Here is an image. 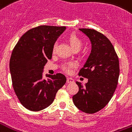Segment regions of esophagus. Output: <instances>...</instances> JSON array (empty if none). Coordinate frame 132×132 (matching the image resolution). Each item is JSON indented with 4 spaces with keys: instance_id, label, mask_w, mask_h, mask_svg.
I'll use <instances>...</instances> for the list:
<instances>
[{
    "instance_id": "obj_1",
    "label": "esophagus",
    "mask_w": 132,
    "mask_h": 132,
    "mask_svg": "<svg viewBox=\"0 0 132 132\" xmlns=\"http://www.w3.org/2000/svg\"><path fill=\"white\" fill-rule=\"evenodd\" d=\"M73 82H74V80L72 78H70V77H68L67 78V83H72Z\"/></svg>"
}]
</instances>
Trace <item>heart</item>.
<instances>
[{
    "mask_svg": "<svg viewBox=\"0 0 132 132\" xmlns=\"http://www.w3.org/2000/svg\"><path fill=\"white\" fill-rule=\"evenodd\" d=\"M68 42L70 44L71 48H73V50L75 49H79L82 47V42L81 39L79 38L77 35H75V34H72L70 35L68 38ZM55 45H54L53 46V50H55ZM77 66V64L75 62H68L67 64H65L63 66V69L64 70H65L66 72L68 73L70 72V70L73 68H75Z\"/></svg>",
    "mask_w": 132,
    "mask_h": 132,
    "instance_id": "heart-1",
    "label": "heart"
}]
</instances>
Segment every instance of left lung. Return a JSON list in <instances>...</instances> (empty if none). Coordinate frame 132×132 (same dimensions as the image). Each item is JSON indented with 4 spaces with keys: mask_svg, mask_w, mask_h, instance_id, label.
Masks as SVG:
<instances>
[{
    "mask_svg": "<svg viewBox=\"0 0 132 132\" xmlns=\"http://www.w3.org/2000/svg\"><path fill=\"white\" fill-rule=\"evenodd\" d=\"M79 30L90 39L91 52L79 72L88 82L84 86L76 82L79 91L73 100L79 110L92 114L104 108L113 96L119 77V60L113 45L104 35L93 29Z\"/></svg>",
    "mask_w": 132,
    "mask_h": 132,
    "instance_id": "1",
    "label": "left lung"
}]
</instances>
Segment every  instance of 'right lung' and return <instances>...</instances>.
I'll use <instances>...</instances> for the list:
<instances>
[{
	"mask_svg": "<svg viewBox=\"0 0 132 132\" xmlns=\"http://www.w3.org/2000/svg\"><path fill=\"white\" fill-rule=\"evenodd\" d=\"M66 28L40 26L22 36L12 51L10 70L14 92L27 109L38 111L53 103L66 82L62 73L43 79L44 66L52 58L53 46Z\"/></svg>",
	"mask_w": 132,
	"mask_h": 132,
	"instance_id": "right-lung-1",
	"label": "right lung"
}]
</instances>
